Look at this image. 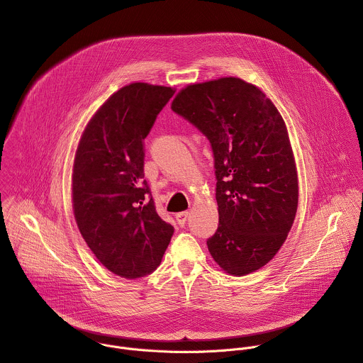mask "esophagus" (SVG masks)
<instances>
[{
    "mask_svg": "<svg viewBox=\"0 0 363 363\" xmlns=\"http://www.w3.org/2000/svg\"><path fill=\"white\" fill-rule=\"evenodd\" d=\"M188 211H184V213H178L177 216H175V218H177V223L181 225V227H184L185 225V223H186V218H188Z\"/></svg>",
    "mask_w": 363,
    "mask_h": 363,
    "instance_id": "1",
    "label": "esophagus"
}]
</instances>
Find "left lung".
Here are the masks:
<instances>
[{"label":"left lung","instance_id":"left-lung-1","mask_svg":"<svg viewBox=\"0 0 363 363\" xmlns=\"http://www.w3.org/2000/svg\"><path fill=\"white\" fill-rule=\"evenodd\" d=\"M171 109L211 142L220 224L206 241L231 276L264 267L281 248L298 203L286 123L267 94L240 77L184 87Z\"/></svg>","mask_w":363,"mask_h":363}]
</instances>
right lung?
Listing matches in <instances>:
<instances>
[{
  "instance_id": "right-lung-1",
  "label": "right lung",
  "mask_w": 363,
  "mask_h": 363,
  "mask_svg": "<svg viewBox=\"0 0 363 363\" xmlns=\"http://www.w3.org/2000/svg\"><path fill=\"white\" fill-rule=\"evenodd\" d=\"M175 89L130 83L86 125L73 162L72 201L82 237L109 272L139 279L161 264L174 227L143 179V139Z\"/></svg>"
}]
</instances>
